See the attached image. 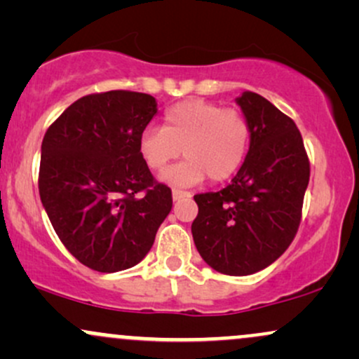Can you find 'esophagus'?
Masks as SVG:
<instances>
[{
  "mask_svg": "<svg viewBox=\"0 0 359 359\" xmlns=\"http://www.w3.org/2000/svg\"><path fill=\"white\" fill-rule=\"evenodd\" d=\"M192 194L187 192V191H180V189H174L172 191V197H174V201H180V199H187V197H191Z\"/></svg>",
  "mask_w": 359,
  "mask_h": 359,
  "instance_id": "1",
  "label": "esophagus"
}]
</instances>
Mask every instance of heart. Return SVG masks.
<instances>
[{"mask_svg":"<svg viewBox=\"0 0 359 359\" xmlns=\"http://www.w3.org/2000/svg\"><path fill=\"white\" fill-rule=\"evenodd\" d=\"M251 128L241 111L192 100L172 106L163 128L140 135V155L148 168L160 172L184 151L187 158L163 174L174 185H196L205 177L222 182L240 170L248 154Z\"/></svg>","mask_w":359,"mask_h":359,"instance_id":"heart-1","label":"heart"}]
</instances>
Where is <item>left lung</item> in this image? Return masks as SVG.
Listing matches in <instances>:
<instances>
[{
  "label": "left lung",
  "mask_w": 359,
  "mask_h": 359,
  "mask_svg": "<svg viewBox=\"0 0 359 359\" xmlns=\"http://www.w3.org/2000/svg\"><path fill=\"white\" fill-rule=\"evenodd\" d=\"M251 128L250 150L231 184L194 196L192 236L219 273L243 277L282 257L302 219L311 162L294 119L257 93L238 97Z\"/></svg>",
  "instance_id": "obj_1"
}]
</instances>
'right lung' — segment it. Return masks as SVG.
I'll return each mask as SVG.
<instances>
[{
    "mask_svg": "<svg viewBox=\"0 0 359 359\" xmlns=\"http://www.w3.org/2000/svg\"><path fill=\"white\" fill-rule=\"evenodd\" d=\"M155 97L135 90L88 94L48 126L39 192L59 240L101 273L131 269L155 241L172 191L140 155Z\"/></svg>",
    "mask_w": 359,
    "mask_h": 359,
    "instance_id": "obj_1",
    "label": "right lung"
}]
</instances>
